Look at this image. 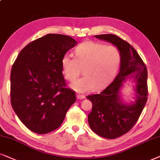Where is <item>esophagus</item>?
<instances>
[{
	"label": "esophagus",
	"instance_id": "34e87169",
	"mask_svg": "<svg viewBox=\"0 0 160 160\" xmlns=\"http://www.w3.org/2000/svg\"><path fill=\"white\" fill-rule=\"evenodd\" d=\"M77 98H78V99H83L84 98H85V96H84V95L78 94V95H77Z\"/></svg>",
	"mask_w": 160,
	"mask_h": 160
}]
</instances>
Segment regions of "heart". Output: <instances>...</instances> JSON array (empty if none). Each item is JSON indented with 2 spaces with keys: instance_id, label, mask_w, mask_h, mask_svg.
<instances>
[{
  "instance_id": "b5f03b06",
  "label": "heart",
  "mask_w": 160,
  "mask_h": 160,
  "mask_svg": "<svg viewBox=\"0 0 160 160\" xmlns=\"http://www.w3.org/2000/svg\"><path fill=\"white\" fill-rule=\"evenodd\" d=\"M75 58L66 54L61 58V67L67 80L73 81L84 68L83 78L71 84L78 93H86L107 86L118 72L121 53L118 47L100 42L86 41L74 49Z\"/></svg>"
}]
</instances>
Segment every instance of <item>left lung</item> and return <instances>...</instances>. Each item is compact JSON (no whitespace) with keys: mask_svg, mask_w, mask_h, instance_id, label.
I'll return each instance as SVG.
<instances>
[{"mask_svg":"<svg viewBox=\"0 0 160 160\" xmlns=\"http://www.w3.org/2000/svg\"><path fill=\"white\" fill-rule=\"evenodd\" d=\"M99 39L118 47L121 53L120 71L114 80L99 94L87 96L92 102V110L88 120L91 129L107 139L119 138L130 130L141 114L147 102L148 72L146 65L134 48L114 34L96 35ZM128 76L136 82V101L123 103L120 91Z\"/></svg>","mask_w":160,"mask_h":160,"instance_id":"8db88e82","label":"left lung"}]
</instances>
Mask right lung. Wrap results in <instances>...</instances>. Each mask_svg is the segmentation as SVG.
Wrapping results in <instances>:
<instances>
[{
  "label": "right lung",
  "instance_id": "right-lung-1",
  "mask_svg": "<svg viewBox=\"0 0 160 160\" xmlns=\"http://www.w3.org/2000/svg\"><path fill=\"white\" fill-rule=\"evenodd\" d=\"M77 42L69 36L49 33L27 44L11 72V104L22 123L42 135L58 129L76 101L67 88L61 58Z\"/></svg>",
  "mask_w": 160,
  "mask_h": 160
}]
</instances>
